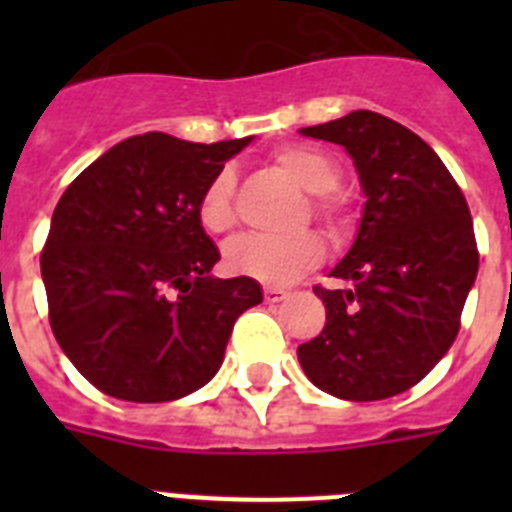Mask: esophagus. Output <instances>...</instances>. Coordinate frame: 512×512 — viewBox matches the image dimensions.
Instances as JSON below:
<instances>
[{"label": "esophagus", "instance_id": "1", "mask_svg": "<svg viewBox=\"0 0 512 512\" xmlns=\"http://www.w3.org/2000/svg\"><path fill=\"white\" fill-rule=\"evenodd\" d=\"M263 295H265V303H281V300H287L289 292L279 287H265Z\"/></svg>", "mask_w": 512, "mask_h": 512}]
</instances>
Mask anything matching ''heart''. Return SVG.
Masks as SVG:
<instances>
[{
    "mask_svg": "<svg viewBox=\"0 0 512 512\" xmlns=\"http://www.w3.org/2000/svg\"><path fill=\"white\" fill-rule=\"evenodd\" d=\"M273 164L287 177H292L300 188L313 193V212L327 225L332 236L348 231V207L345 199L335 191L337 164L324 151L311 146H284L273 154ZM233 180L231 170L217 172L201 191L199 223L209 233L231 231L236 223L233 209ZM324 260V241L316 233H297L287 239L276 236H239L225 247V265L228 271L255 279L265 287H287L311 271Z\"/></svg>",
    "mask_w": 512,
    "mask_h": 512,
    "instance_id": "1",
    "label": "heart"
}]
</instances>
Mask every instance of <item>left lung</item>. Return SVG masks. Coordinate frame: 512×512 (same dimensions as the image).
<instances>
[{"label":"left lung","mask_w":512,"mask_h":512,"mask_svg":"<svg viewBox=\"0 0 512 512\" xmlns=\"http://www.w3.org/2000/svg\"><path fill=\"white\" fill-rule=\"evenodd\" d=\"M348 151L364 191L356 241L316 287L327 308L319 337L297 358L308 380L345 401L404 393L452 348L478 249L468 201L438 154L374 111L303 127Z\"/></svg>","instance_id":"1"}]
</instances>
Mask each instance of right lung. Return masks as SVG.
Masks as SVG:
<instances>
[{
  "label": "right lung",
  "instance_id": "add662e5",
  "mask_svg": "<svg viewBox=\"0 0 512 512\" xmlns=\"http://www.w3.org/2000/svg\"><path fill=\"white\" fill-rule=\"evenodd\" d=\"M252 138L212 146L135 135L68 185L42 252L50 327L71 364L106 396L162 404L207 385L255 279H215L201 191Z\"/></svg>",
  "mask_w": 512,
  "mask_h": 512
}]
</instances>
